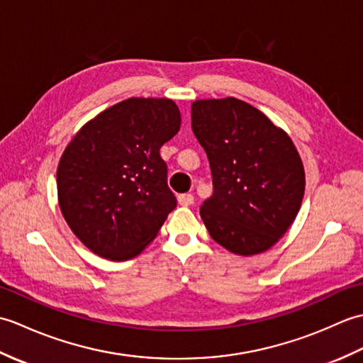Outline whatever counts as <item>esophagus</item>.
Masks as SVG:
<instances>
[{
  "label": "esophagus",
  "mask_w": 363,
  "mask_h": 363,
  "mask_svg": "<svg viewBox=\"0 0 363 363\" xmlns=\"http://www.w3.org/2000/svg\"><path fill=\"white\" fill-rule=\"evenodd\" d=\"M177 203H179V206H191L194 204V195L191 194H184V195H179L177 196Z\"/></svg>",
  "instance_id": "1"
}]
</instances>
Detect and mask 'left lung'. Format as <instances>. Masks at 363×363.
Masks as SVG:
<instances>
[{
    "instance_id": "8db88e82",
    "label": "left lung",
    "mask_w": 363,
    "mask_h": 363,
    "mask_svg": "<svg viewBox=\"0 0 363 363\" xmlns=\"http://www.w3.org/2000/svg\"><path fill=\"white\" fill-rule=\"evenodd\" d=\"M191 129L212 172L213 194L199 209L211 237L238 256L269 250L304 196V167L291 138L234 96L195 101Z\"/></svg>"
}]
</instances>
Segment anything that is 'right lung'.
Listing matches in <instances>:
<instances>
[{"label": "right lung", "instance_id": "add662e5", "mask_svg": "<svg viewBox=\"0 0 363 363\" xmlns=\"http://www.w3.org/2000/svg\"><path fill=\"white\" fill-rule=\"evenodd\" d=\"M181 128L168 98H129L84 125L57 165L59 207L73 234L109 260L138 256L176 198L160 146Z\"/></svg>", "mask_w": 363, "mask_h": 363}]
</instances>
